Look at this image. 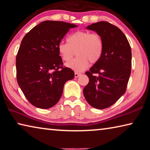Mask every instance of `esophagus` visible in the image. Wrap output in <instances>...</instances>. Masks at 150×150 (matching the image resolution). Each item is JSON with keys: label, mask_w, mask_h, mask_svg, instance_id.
<instances>
[{"label": "esophagus", "mask_w": 150, "mask_h": 150, "mask_svg": "<svg viewBox=\"0 0 150 150\" xmlns=\"http://www.w3.org/2000/svg\"><path fill=\"white\" fill-rule=\"evenodd\" d=\"M81 74L80 73H78V72H75L74 73V76H75V78H78V76H79Z\"/></svg>", "instance_id": "obj_1"}]
</instances>
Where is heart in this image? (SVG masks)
Segmentation results:
<instances>
[{
    "mask_svg": "<svg viewBox=\"0 0 150 150\" xmlns=\"http://www.w3.org/2000/svg\"><path fill=\"white\" fill-rule=\"evenodd\" d=\"M58 51L64 62L72 59L74 52L78 57L67 64V67L75 72H81L89 67L90 61L96 63L101 59L103 51V42L98 33L80 31L67 38V43L58 45Z\"/></svg>",
    "mask_w": 150,
    "mask_h": 150,
    "instance_id": "1",
    "label": "heart"
}]
</instances>
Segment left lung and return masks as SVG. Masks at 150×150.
<instances>
[{
    "label": "left lung",
    "instance_id": "left-lung-1",
    "mask_svg": "<svg viewBox=\"0 0 150 150\" xmlns=\"http://www.w3.org/2000/svg\"><path fill=\"white\" fill-rule=\"evenodd\" d=\"M86 28L101 35L103 51L99 61L86 72L89 83L83 88V95L94 108L106 109L117 102L127 90L132 64L130 45L122 31L107 22L92 23Z\"/></svg>",
    "mask_w": 150,
    "mask_h": 150
}]
</instances>
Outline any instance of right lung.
I'll list each match as a JSON object with an SVG mask.
<instances>
[{"label": "right lung", "mask_w": 150, "mask_h": 150, "mask_svg": "<svg viewBox=\"0 0 150 150\" xmlns=\"http://www.w3.org/2000/svg\"><path fill=\"white\" fill-rule=\"evenodd\" d=\"M76 25L59 21H44L29 31L18 50L17 82L29 102L40 109L53 107L61 98L64 83L74 77L63 66L58 45Z\"/></svg>", "instance_id": "add662e5"}]
</instances>
